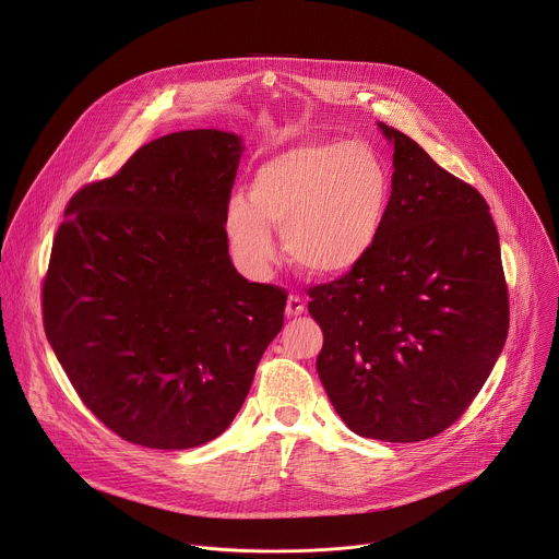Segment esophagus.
Masks as SVG:
<instances>
[{"label": "esophagus", "instance_id": "esophagus-1", "mask_svg": "<svg viewBox=\"0 0 559 559\" xmlns=\"http://www.w3.org/2000/svg\"><path fill=\"white\" fill-rule=\"evenodd\" d=\"M302 311H305V300H302L298 294H292V296L287 298V307H285L287 318H296V316H300Z\"/></svg>", "mask_w": 559, "mask_h": 559}]
</instances>
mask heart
<instances>
[{"mask_svg": "<svg viewBox=\"0 0 559 559\" xmlns=\"http://www.w3.org/2000/svg\"><path fill=\"white\" fill-rule=\"evenodd\" d=\"M391 199L389 166L369 143H300L257 166L248 201L231 197L225 205L223 231L234 259L250 272L274 261L270 227H276L298 270L336 278L373 252Z\"/></svg>", "mask_w": 559, "mask_h": 559, "instance_id": "b5f03b06", "label": "heart"}]
</instances>
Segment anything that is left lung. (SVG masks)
Instances as JSON below:
<instances>
[{"label":"left lung","instance_id":"8db88e82","mask_svg":"<svg viewBox=\"0 0 559 559\" xmlns=\"http://www.w3.org/2000/svg\"><path fill=\"white\" fill-rule=\"evenodd\" d=\"M393 199L373 252L309 287L323 330L316 371L362 438L420 442L451 427L487 382L509 334L500 238L485 197L401 130Z\"/></svg>","mask_w":559,"mask_h":559}]
</instances>
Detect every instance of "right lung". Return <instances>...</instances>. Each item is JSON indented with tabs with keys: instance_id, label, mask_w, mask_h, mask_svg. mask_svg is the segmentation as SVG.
Instances as JSON below:
<instances>
[{
	"instance_id": "add662e5",
	"label": "right lung",
	"mask_w": 559,
	"mask_h": 559,
	"mask_svg": "<svg viewBox=\"0 0 559 559\" xmlns=\"http://www.w3.org/2000/svg\"><path fill=\"white\" fill-rule=\"evenodd\" d=\"M241 136L183 130L79 190L41 289L46 338L82 403L119 438L192 449L241 409L283 328V287L227 254Z\"/></svg>"
}]
</instances>
